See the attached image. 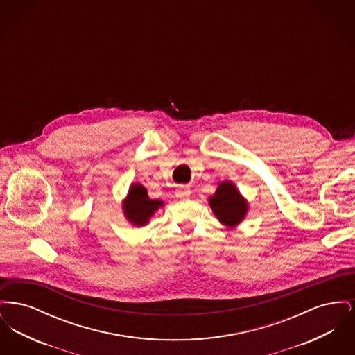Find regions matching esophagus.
<instances>
[{
	"mask_svg": "<svg viewBox=\"0 0 355 355\" xmlns=\"http://www.w3.org/2000/svg\"><path fill=\"white\" fill-rule=\"evenodd\" d=\"M190 189L187 187V186H180L178 189H177V197H180V198H187L189 196H190Z\"/></svg>",
	"mask_w": 355,
	"mask_h": 355,
	"instance_id": "esophagus-1",
	"label": "esophagus"
}]
</instances>
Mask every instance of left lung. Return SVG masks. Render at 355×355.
Masks as SVG:
<instances>
[{
	"instance_id": "8db88e82",
	"label": "left lung",
	"mask_w": 355,
	"mask_h": 355,
	"mask_svg": "<svg viewBox=\"0 0 355 355\" xmlns=\"http://www.w3.org/2000/svg\"><path fill=\"white\" fill-rule=\"evenodd\" d=\"M209 205L216 217L227 227H236L248 213V201L230 181L220 182L216 194L209 198Z\"/></svg>"
}]
</instances>
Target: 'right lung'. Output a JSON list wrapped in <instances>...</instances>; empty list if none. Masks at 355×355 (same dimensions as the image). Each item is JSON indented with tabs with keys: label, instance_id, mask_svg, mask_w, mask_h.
I'll return each instance as SVG.
<instances>
[{
	"label": "right lung",
	"instance_id": "right-lung-1",
	"mask_svg": "<svg viewBox=\"0 0 355 355\" xmlns=\"http://www.w3.org/2000/svg\"><path fill=\"white\" fill-rule=\"evenodd\" d=\"M161 206H164L162 201L150 200L148 190L141 184H135L129 187L122 207L126 220L135 226H144Z\"/></svg>",
	"mask_w": 355,
	"mask_h": 355
}]
</instances>
